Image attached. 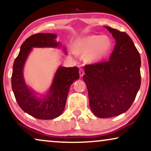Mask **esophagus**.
I'll return each mask as SVG.
<instances>
[{
	"label": "esophagus",
	"instance_id": "34e87169",
	"mask_svg": "<svg viewBox=\"0 0 151 151\" xmlns=\"http://www.w3.org/2000/svg\"><path fill=\"white\" fill-rule=\"evenodd\" d=\"M79 73H80V78H82V76H84V70H83V69H80V71H79Z\"/></svg>",
	"mask_w": 151,
	"mask_h": 151
}]
</instances>
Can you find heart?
<instances>
[{
	"mask_svg": "<svg viewBox=\"0 0 151 151\" xmlns=\"http://www.w3.org/2000/svg\"><path fill=\"white\" fill-rule=\"evenodd\" d=\"M112 48V42L106 36L91 35L78 41L76 51L85 54V60L95 63L102 60L109 54Z\"/></svg>",
	"mask_w": 151,
	"mask_h": 151,
	"instance_id": "heart-1",
	"label": "heart"
}]
</instances>
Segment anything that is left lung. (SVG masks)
<instances>
[{"label":"left lung","instance_id":"obj_1","mask_svg":"<svg viewBox=\"0 0 151 151\" xmlns=\"http://www.w3.org/2000/svg\"><path fill=\"white\" fill-rule=\"evenodd\" d=\"M115 38L109 61L84 66L90 108L100 118L125 113L133 104L141 84V58L125 32L105 27Z\"/></svg>","mask_w":151,"mask_h":151}]
</instances>
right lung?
Returning <instances> with one entry per match:
<instances>
[{
  "instance_id": "1",
  "label": "right lung",
  "mask_w": 151,
  "mask_h": 151,
  "mask_svg": "<svg viewBox=\"0 0 151 151\" xmlns=\"http://www.w3.org/2000/svg\"><path fill=\"white\" fill-rule=\"evenodd\" d=\"M54 34H36L32 35L22 43L20 52L15 59L12 76V87L18 105L22 111L40 119H52L60 116L65 109L70 86L74 80L79 79L77 67H65L60 66L55 72L52 84L42 98L29 88L23 76V67L29 54L34 47H62L55 40Z\"/></svg>"
}]
</instances>
